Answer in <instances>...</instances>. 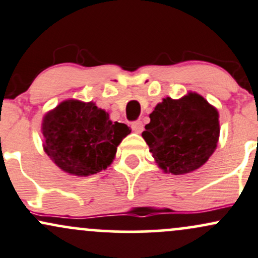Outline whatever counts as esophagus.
<instances>
[{"instance_id":"1","label":"esophagus","mask_w":258,"mask_h":258,"mask_svg":"<svg viewBox=\"0 0 258 258\" xmlns=\"http://www.w3.org/2000/svg\"><path fill=\"white\" fill-rule=\"evenodd\" d=\"M131 127H132V130H134V132H136V134H141V132L143 131V123H142V121H140V120L132 122Z\"/></svg>"}]
</instances>
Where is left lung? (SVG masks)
Wrapping results in <instances>:
<instances>
[{
  "label": "left lung",
  "instance_id": "obj_1",
  "mask_svg": "<svg viewBox=\"0 0 258 258\" xmlns=\"http://www.w3.org/2000/svg\"><path fill=\"white\" fill-rule=\"evenodd\" d=\"M142 137L164 172L185 175L207 163L219 141V112L202 95L164 98L149 115Z\"/></svg>",
  "mask_w": 258,
  "mask_h": 258
}]
</instances>
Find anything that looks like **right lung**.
<instances>
[{"instance_id": "add662e5", "label": "right lung", "mask_w": 258, "mask_h": 258, "mask_svg": "<svg viewBox=\"0 0 258 258\" xmlns=\"http://www.w3.org/2000/svg\"><path fill=\"white\" fill-rule=\"evenodd\" d=\"M41 132L42 148L62 171L89 176L111 165L131 128L112 122L109 112L93 101L67 99L44 115Z\"/></svg>"}]
</instances>
